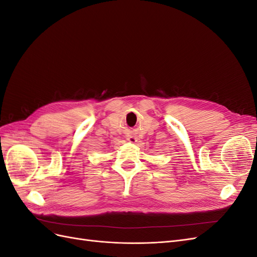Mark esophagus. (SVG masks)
<instances>
[{
	"label": "esophagus",
	"instance_id": "obj_1",
	"mask_svg": "<svg viewBox=\"0 0 257 257\" xmlns=\"http://www.w3.org/2000/svg\"><path fill=\"white\" fill-rule=\"evenodd\" d=\"M126 139H127V141H128L130 143H136V142H137L136 137H135V136H133V135H127Z\"/></svg>",
	"mask_w": 257,
	"mask_h": 257
}]
</instances>
